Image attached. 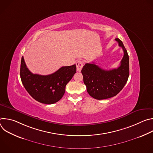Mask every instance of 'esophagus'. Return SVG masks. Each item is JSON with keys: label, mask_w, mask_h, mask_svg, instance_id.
I'll use <instances>...</instances> for the list:
<instances>
[{"label": "esophagus", "mask_w": 153, "mask_h": 153, "mask_svg": "<svg viewBox=\"0 0 153 153\" xmlns=\"http://www.w3.org/2000/svg\"><path fill=\"white\" fill-rule=\"evenodd\" d=\"M83 66V63L82 60H78L76 62V67H77V71L80 72Z\"/></svg>", "instance_id": "esophagus-1"}]
</instances>
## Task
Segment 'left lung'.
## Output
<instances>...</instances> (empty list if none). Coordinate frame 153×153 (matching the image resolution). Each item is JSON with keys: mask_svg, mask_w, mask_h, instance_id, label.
Instances as JSON below:
<instances>
[{"mask_svg": "<svg viewBox=\"0 0 153 153\" xmlns=\"http://www.w3.org/2000/svg\"><path fill=\"white\" fill-rule=\"evenodd\" d=\"M123 50V57L117 68L102 69L94 63H86L81 72L88 93L93 98L102 100L116 96L124 87L129 74V56L122 42L115 39Z\"/></svg>", "mask_w": 153, "mask_h": 153, "instance_id": "1", "label": "left lung"}]
</instances>
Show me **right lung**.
Segmentation results:
<instances>
[{"label": "right lung", "instance_id": "add662e5", "mask_svg": "<svg viewBox=\"0 0 153 153\" xmlns=\"http://www.w3.org/2000/svg\"><path fill=\"white\" fill-rule=\"evenodd\" d=\"M76 73V65L62 67L55 73L42 76L33 74L27 67L24 57L21 59L20 75L22 82L30 95L36 100L53 104L60 100L65 87Z\"/></svg>", "mask_w": 153, "mask_h": 153}]
</instances>
